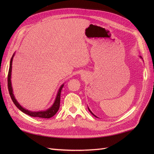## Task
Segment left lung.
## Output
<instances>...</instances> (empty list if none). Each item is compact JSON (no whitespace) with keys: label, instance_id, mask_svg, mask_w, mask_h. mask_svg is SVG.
I'll use <instances>...</instances> for the list:
<instances>
[{"label":"left lung","instance_id":"1","mask_svg":"<svg viewBox=\"0 0 154 154\" xmlns=\"http://www.w3.org/2000/svg\"><path fill=\"white\" fill-rule=\"evenodd\" d=\"M140 57V58H141V59H143V58H142V57H141V56H140V57ZM88 110H89V111H90V112H91V114H92V115H93V116H94V117H96V118H97V116H96V115H94V114H93V113H92V111H91V110H90V109H89V108H88Z\"/></svg>","mask_w":154,"mask_h":154}]
</instances>
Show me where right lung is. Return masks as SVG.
<instances>
[{"instance_id":"add662e5","label":"right lung","mask_w":154,"mask_h":154,"mask_svg":"<svg viewBox=\"0 0 154 154\" xmlns=\"http://www.w3.org/2000/svg\"><path fill=\"white\" fill-rule=\"evenodd\" d=\"M15 53L13 54L10 60V68H9V72H8V90H9V92H10V96L11 97V100L14 103V104H15L17 108L20 110H21L22 112L29 115L31 116V117H37V118H51V117H53V116H54L56 114V113L57 112L60 108V94H61V91L64 85V83H63V84L60 87L54 103L47 110H39V111H32V110H29L28 109H25L24 107H23L22 105H20V104L18 103V101L15 98V96L13 94V90L12 84H11V71H12V62H13V60L14 56H15Z\"/></svg>"}]
</instances>
